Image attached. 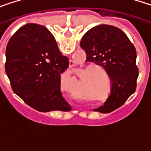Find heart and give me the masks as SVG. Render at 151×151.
I'll use <instances>...</instances> for the list:
<instances>
[{"label": "heart", "instance_id": "b5f03b06", "mask_svg": "<svg viewBox=\"0 0 151 151\" xmlns=\"http://www.w3.org/2000/svg\"><path fill=\"white\" fill-rule=\"evenodd\" d=\"M90 67H98V68H101V66H100V65H91Z\"/></svg>", "mask_w": 151, "mask_h": 151}]
</instances>
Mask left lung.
Masks as SVG:
<instances>
[{
    "instance_id": "obj_1",
    "label": "left lung",
    "mask_w": 151,
    "mask_h": 151,
    "mask_svg": "<svg viewBox=\"0 0 151 151\" xmlns=\"http://www.w3.org/2000/svg\"><path fill=\"white\" fill-rule=\"evenodd\" d=\"M80 47L86 51V61L105 69L112 85L111 94L104 105L93 110L110 113L117 109L136 91L139 73L135 46L120 29L101 24L83 36Z\"/></svg>"
}]
</instances>
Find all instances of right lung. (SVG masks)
<instances>
[{"instance_id": "add662e5", "label": "right lung", "mask_w": 151, "mask_h": 151, "mask_svg": "<svg viewBox=\"0 0 151 151\" xmlns=\"http://www.w3.org/2000/svg\"><path fill=\"white\" fill-rule=\"evenodd\" d=\"M68 66V58L60 53L45 26L28 23L7 45L5 71L11 87L27 105L39 112L72 110L60 89L61 74Z\"/></svg>"}]
</instances>
